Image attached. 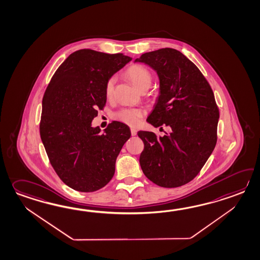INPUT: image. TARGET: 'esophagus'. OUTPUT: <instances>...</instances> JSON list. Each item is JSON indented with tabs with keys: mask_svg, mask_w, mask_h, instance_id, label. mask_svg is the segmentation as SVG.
<instances>
[{
	"mask_svg": "<svg viewBox=\"0 0 260 260\" xmlns=\"http://www.w3.org/2000/svg\"><path fill=\"white\" fill-rule=\"evenodd\" d=\"M131 133H132V135H133V136H135V135L137 134V131H136L135 128L132 127V128H131Z\"/></svg>",
	"mask_w": 260,
	"mask_h": 260,
	"instance_id": "esophagus-1",
	"label": "esophagus"
}]
</instances>
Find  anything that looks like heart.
<instances>
[{
	"instance_id": "obj_1",
	"label": "heart",
	"mask_w": 260,
	"mask_h": 260,
	"mask_svg": "<svg viewBox=\"0 0 260 260\" xmlns=\"http://www.w3.org/2000/svg\"><path fill=\"white\" fill-rule=\"evenodd\" d=\"M126 75L127 78L134 85V87L138 88L140 91L147 90L152 83V75L149 70L144 65L134 64L129 66L126 70ZM116 78L114 76L108 78L105 84V95L107 98H112L114 95ZM144 116V111L139 108H123L117 111L114 115L115 118L123 122L129 126L138 125L142 117Z\"/></svg>"
}]
</instances>
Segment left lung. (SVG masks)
Wrapping results in <instances>:
<instances>
[{
	"instance_id": "1",
	"label": "left lung",
	"mask_w": 260,
	"mask_h": 260,
	"mask_svg": "<svg viewBox=\"0 0 260 260\" xmlns=\"http://www.w3.org/2000/svg\"><path fill=\"white\" fill-rule=\"evenodd\" d=\"M135 62L155 70L159 95L146 121L171 133L156 137L140 131L144 151L140 165L144 175L162 187H177L194 179L214 151L219 110L202 72L173 48L144 53Z\"/></svg>"
}]
</instances>
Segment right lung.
Segmentation results:
<instances>
[{
  "mask_svg": "<svg viewBox=\"0 0 260 260\" xmlns=\"http://www.w3.org/2000/svg\"><path fill=\"white\" fill-rule=\"evenodd\" d=\"M131 60L121 53L80 49L64 60L46 88L41 139L58 177L75 190H99L114 176L131 129L113 121L101 133L91 122L106 104V81Z\"/></svg>",
  "mask_w": 260,
  "mask_h": 260,
  "instance_id": "right-lung-1",
  "label": "right lung"
}]
</instances>
